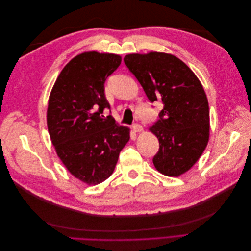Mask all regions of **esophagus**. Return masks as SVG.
<instances>
[{
    "label": "esophagus",
    "mask_w": 251,
    "mask_h": 251,
    "mask_svg": "<svg viewBox=\"0 0 251 251\" xmlns=\"http://www.w3.org/2000/svg\"><path fill=\"white\" fill-rule=\"evenodd\" d=\"M132 128H133V131H134L135 133H140V132L143 131V127H142L140 125H138V124L133 125Z\"/></svg>",
    "instance_id": "1"
}]
</instances>
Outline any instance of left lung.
<instances>
[{
  "label": "left lung",
  "instance_id": "1",
  "mask_svg": "<svg viewBox=\"0 0 251 251\" xmlns=\"http://www.w3.org/2000/svg\"><path fill=\"white\" fill-rule=\"evenodd\" d=\"M124 60L149 100L163 103L159 119L150 127L159 140L153 163L165 176L178 177L198 161L208 143L209 108L205 91L195 73L169 53H133Z\"/></svg>",
  "mask_w": 251,
  "mask_h": 251
}]
</instances>
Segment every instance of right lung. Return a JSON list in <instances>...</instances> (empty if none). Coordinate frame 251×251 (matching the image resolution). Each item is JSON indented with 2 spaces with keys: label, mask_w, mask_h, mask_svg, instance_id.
<instances>
[{
  "label": "right lung",
  "mask_w": 251,
  "mask_h": 251,
  "mask_svg": "<svg viewBox=\"0 0 251 251\" xmlns=\"http://www.w3.org/2000/svg\"><path fill=\"white\" fill-rule=\"evenodd\" d=\"M121 56L96 51L72 58L59 73L48 101L47 126L60 160L75 178L100 184L114 172L120 151L130 140V128L100 117L110 104L104 82Z\"/></svg>",
  "instance_id": "add662e5"
}]
</instances>
